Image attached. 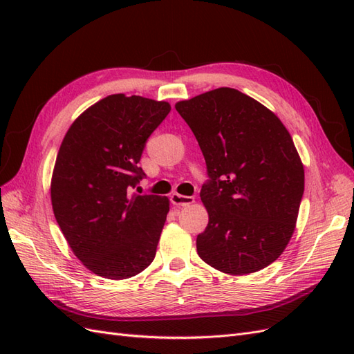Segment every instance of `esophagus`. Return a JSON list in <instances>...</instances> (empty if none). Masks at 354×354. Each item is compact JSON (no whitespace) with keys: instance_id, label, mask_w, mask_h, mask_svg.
<instances>
[{"instance_id":"34e87169","label":"esophagus","mask_w":354,"mask_h":354,"mask_svg":"<svg viewBox=\"0 0 354 354\" xmlns=\"http://www.w3.org/2000/svg\"><path fill=\"white\" fill-rule=\"evenodd\" d=\"M169 199L174 203V205H180V207H186V205H190V203L195 202L194 196H185L180 194H173L169 196Z\"/></svg>"}]
</instances>
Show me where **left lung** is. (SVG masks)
<instances>
[{
    "label": "left lung",
    "instance_id": "obj_1",
    "mask_svg": "<svg viewBox=\"0 0 354 354\" xmlns=\"http://www.w3.org/2000/svg\"><path fill=\"white\" fill-rule=\"evenodd\" d=\"M207 164L201 199L209 221L196 238L201 259L227 274L259 272L291 239L304 194L292 137L272 111L221 87L178 102Z\"/></svg>",
    "mask_w": 354,
    "mask_h": 354
}]
</instances>
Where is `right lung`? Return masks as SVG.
<instances>
[{
	"instance_id": "obj_1",
	"label": "right lung",
	"mask_w": 354,
	"mask_h": 354,
	"mask_svg": "<svg viewBox=\"0 0 354 354\" xmlns=\"http://www.w3.org/2000/svg\"><path fill=\"white\" fill-rule=\"evenodd\" d=\"M167 102L125 94L102 99L71 125L51 178V203L73 254L106 279H128L155 259L169 211L167 196L131 194L147 138Z\"/></svg>"
}]
</instances>
